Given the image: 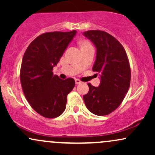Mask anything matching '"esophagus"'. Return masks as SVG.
<instances>
[{
  "label": "esophagus",
  "instance_id": "1",
  "mask_svg": "<svg viewBox=\"0 0 155 155\" xmlns=\"http://www.w3.org/2000/svg\"><path fill=\"white\" fill-rule=\"evenodd\" d=\"M75 82H76V84H80L81 83V81L79 79H75Z\"/></svg>",
  "mask_w": 155,
  "mask_h": 155
}]
</instances>
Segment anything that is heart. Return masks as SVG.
Wrapping results in <instances>:
<instances>
[{
    "mask_svg": "<svg viewBox=\"0 0 155 155\" xmlns=\"http://www.w3.org/2000/svg\"><path fill=\"white\" fill-rule=\"evenodd\" d=\"M81 47H88V46H91V45H90V44L87 41H82L81 44Z\"/></svg>",
    "mask_w": 155,
    "mask_h": 155,
    "instance_id": "heart-1",
    "label": "heart"
}]
</instances>
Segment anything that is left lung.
I'll use <instances>...</instances> for the list:
<instances>
[{"instance_id":"obj_1","label":"left lung","mask_w":155,"mask_h":155,"mask_svg":"<svg viewBox=\"0 0 155 155\" xmlns=\"http://www.w3.org/2000/svg\"><path fill=\"white\" fill-rule=\"evenodd\" d=\"M83 35L96 48L92 67L98 72V87L89 83V92L83 96L86 107L97 116L111 113L120 106L130 83V68L124 47L114 37L101 31H89Z\"/></svg>"}]
</instances>
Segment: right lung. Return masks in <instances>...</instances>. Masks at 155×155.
<instances>
[{
	"label": "right lung",
	"mask_w": 155,
	"mask_h": 155,
	"mask_svg": "<svg viewBox=\"0 0 155 155\" xmlns=\"http://www.w3.org/2000/svg\"><path fill=\"white\" fill-rule=\"evenodd\" d=\"M76 34V31L44 33L30 44L23 56L20 70L23 92L31 107L47 118L63 113L68 94L75 86L74 79H60L53 75L52 70Z\"/></svg>",
	"instance_id": "right-lung-1"
}]
</instances>
